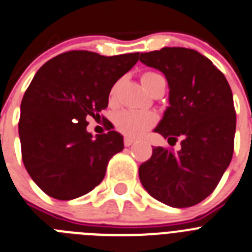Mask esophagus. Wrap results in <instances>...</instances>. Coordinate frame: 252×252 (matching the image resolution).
I'll return each instance as SVG.
<instances>
[{
  "instance_id": "1",
  "label": "esophagus",
  "mask_w": 252,
  "mask_h": 252,
  "mask_svg": "<svg viewBox=\"0 0 252 252\" xmlns=\"http://www.w3.org/2000/svg\"><path fill=\"white\" fill-rule=\"evenodd\" d=\"M134 142H135V140L131 139V138H128V137L124 138V146H126V147H130Z\"/></svg>"
}]
</instances>
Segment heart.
I'll return each mask as SVG.
<instances>
[{"mask_svg": "<svg viewBox=\"0 0 252 252\" xmlns=\"http://www.w3.org/2000/svg\"><path fill=\"white\" fill-rule=\"evenodd\" d=\"M160 80H164L162 75L154 71H146L142 74V83L149 93L153 90L156 84ZM118 88L119 83H115L109 92V103H114L117 98ZM114 126L117 130H119L122 134L126 137L138 138L143 135L144 133L153 128L156 124V117L154 114L148 112H135V110H121L115 113L114 118Z\"/></svg>", "mask_w": 252, "mask_h": 252, "instance_id": "b5f03b06", "label": "heart"}]
</instances>
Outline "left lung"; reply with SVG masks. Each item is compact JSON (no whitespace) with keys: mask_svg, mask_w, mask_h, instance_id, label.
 <instances>
[{"mask_svg":"<svg viewBox=\"0 0 252 252\" xmlns=\"http://www.w3.org/2000/svg\"><path fill=\"white\" fill-rule=\"evenodd\" d=\"M160 70L169 104L156 131L181 139V149L156 147L140 164L139 180L153 198L172 207L197 205L210 196L230 164L236 130L232 92L225 75L196 50L163 47L140 54Z\"/></svg>","mask_w":252,"mask_h":252,"instance_id":"8db88e82","label":"left lung"}]
</instances>
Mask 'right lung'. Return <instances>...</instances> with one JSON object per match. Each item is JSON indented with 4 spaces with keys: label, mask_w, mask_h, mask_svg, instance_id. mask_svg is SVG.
Returning a JSON list of instances; mask_svg holds the SVG:
<instances>
[{
    "label": "right lung",
    "mask_w": 252,
    "mask_h": 252,
    "mask_svg": "<svg viewBox=\"0 0 252 252\" xmlns=\"http://www.w3.org/2000/svg\"><path fill=\"white\" fill-rule=\"evenodd\" d=\"M138 59L139 53L103 56L72 50L36 72L21 101L19 133L25 168L47 196L67 201L87 194L123 151L119 133L109 129L93 138L87 119L104 121L110 88Z\"/></svg>",
    "instance_id": "obj_1"
}]
</instances>
